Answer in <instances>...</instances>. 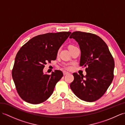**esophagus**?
I'll list each match as a JSON object with an SVG mask.
<instances>
[{
  "instance_id": "34e87169",
  "label": "esophagus",
  "mask_w": 125,
  "mask_h": 125,
  "mask_svg": "<svg viewBox=\"0 0 125 125\" xmlns=\"http://www.w3.org/2000/svg\"><path fill=\"white\" fill-rule=\"evenodd\" d=\"M63 75H64V76H65V75H68V74L69 73L68 72H67V71H63Z\"/></svg>"
}]
</instances>
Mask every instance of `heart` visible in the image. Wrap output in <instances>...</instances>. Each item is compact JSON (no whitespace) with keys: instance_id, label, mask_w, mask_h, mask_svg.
Instances as JSON below:
<instances>
[{"instance_id":"heart-1","label":"heart","mask_w":125,"mask_h":125,"mask_svg":"<svg viewBox=\"0 0 125 125\" xmlns=\"http://www.w3.org/2000/svg\"><path fill=\"white\" fill-rule=\"evenodd\" d=\"M74 47V46H70L69 48H71V47ZM65 68L67 69H69L70 68V67H69V66H65Z\"/></svg>"}]
</instances>
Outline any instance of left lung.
<instances>
[{
  "label": "left lung",
  "instance_id": "left-lung-1",
  "mask_svg": "<svg viewBox=\"0 0 125 125\" xmlns=\"http://www.w3.org/2000/svg\"><path fill=\"white\" fill-rule=\"evenodd\" d=\"M69 38L78 42L81 55L80 66L86 67V76L73 73L70 88L82 100L93 102L99 99L113 79L115 61L105 42L95 34L74 31Z\"/></svg>",
  "mask_w": 125,
  "mask_h": 125
}]
</instances>
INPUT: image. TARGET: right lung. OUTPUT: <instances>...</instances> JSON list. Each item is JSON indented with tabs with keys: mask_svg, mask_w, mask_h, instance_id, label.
<instances>
[{
	"mask_svg": "<svg viewBox=\"0 0 125 125\" xmlns=\"http://www.w3.org/2000/svg\"><path fill=\"white\" fill-rule=\"evenodd\" d=\"M71 33H48L34 37L19 50L12 72L19 95L25 102H44L54 91L63 74L55 70L50 75L43 73L44 65L56 59L61 46Z\"/></svg>",
	"mask_w": 125,
	"mask_h": 125,
	"instance_id": "1",
	"label": "right lung"
}]
</instances>
